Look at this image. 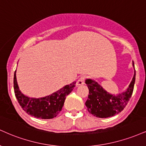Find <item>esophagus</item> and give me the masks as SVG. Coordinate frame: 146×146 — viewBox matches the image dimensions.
<instances>
[{"instance_id": "obj_1", "label": "esophagus", "mask_w": 146, "mask_h": 146, "mask_svg": "<svg viewBox=\"0 0 146 146\" xmlns=\"http://www.w3.org/2000/svg\"><path fill=\"white\" fill-rule=\"evenodd\" d=\"M85 80H86V77L85 76H82L80 77V78L78 79V80L77 81V86H81V85H84L85 84Z\"/></svg>"}]
</instances>
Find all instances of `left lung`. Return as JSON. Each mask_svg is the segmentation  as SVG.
<instances>
[{
  "label": "left lung",
  "instance_id": "1",
  "mask_svg": "<svg viewBox=\"0 0 146 146\" xmlns=\"http://www.w3.org/2000/svg\"><path fill=\"white\" fill-rule=\"evenodd\" d=\"M133 66L135 68L133 61ZM135 82V70L129 88L126 91L115 96L107 92L95 81L87 79L86 84L89 89V94L86 105L88 111L94 116L101 118L111 117L119 113L124 110L132 96Z\"/></svg>",
  "mask_w": 146,
  "mask_h": 146
}]
</instances>
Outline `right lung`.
Returning <instances> with one entry per match:
<instances>
[{
    "mask_svg": "<svg viewBox=\"0 0 146 146\" xmlns=\"http://www.w3.org/2000/svg\"><path fill=\"white\" fill-rule=\"evenodd\" d=\"M14 73L13 87L15 97L23 110L36 118L52 119L62 110L66 96L71 92L76 82L66 85L51 95L39 99L30 98L21 92L17 83L16 74Z\"/></svg>",
    "mask_w": 146,
    "mask_h": 146,
    "instance_id": "1",
    "label": "right lung"
}]
</instances>
